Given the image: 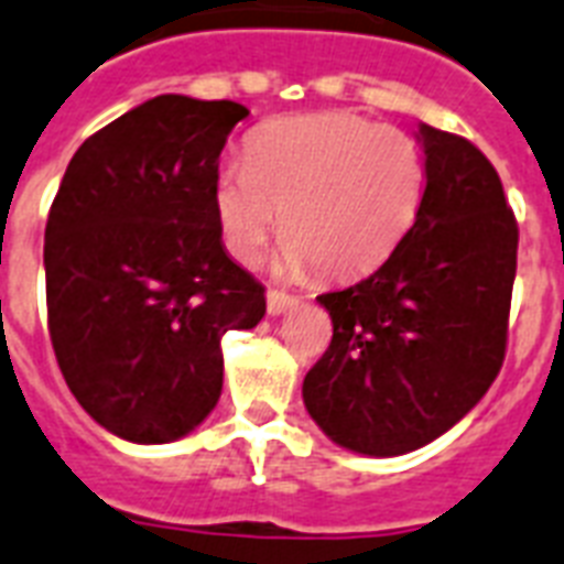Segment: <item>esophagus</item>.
I'll list each match as a JSON object with an SVG mask.
<instances>
[{
  "label": "esophagus",
  "instance_id": "esophagus-1",
  "mask_svg": "<svg viewBox=\"0 0 564 564\" xmlns=\"http://www.w3.org/2000/svg\"><path fill=\"white\" fill-rule=\"evenodd\" d=\"M291 305H296V296L285 294V291H268V314H285Z\"/></svg>",
  "mask_w": 564,
  "mask_h": 564
}]
</instances>
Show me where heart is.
<instances>
[{
  "instance_id": "heart-1",
  "label": "heart",
  "mask_w": 564,
  "mask_h": 564,
  "mask_svg": "<svg viewBox=\"0 0 564 564\" xmlns=\"http://www.w3.org/2000/svg\"><path fill=\"white\" fill-rule=\"evenodd\" d=\"M423 182L421 150L400 129L352 115L282 117L252 134L247 161L217 170L214 214L243 264L282 226L288 273L356 279L412 229Z\"/></svg>"
}]
</instances>
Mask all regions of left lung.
I'll list each match as a JSON object with an SVG mask.
<instances>
[{
    "label": "left lung",
    "instance_id": "8db88e82",
    "mask_svg": "<svg viewBox=\"0 0 564 564\" xmlns=\"http://www.w3.org/2000/svg\"><path fill=\"white\" fill-rule=\"evenodd\" d=\"M426 187L377 273L317 296L332 341L303 400L335 444L403 456L456 426L503 368L518 223L491 161L421 126Z\"/></svg>",
    "mask_w": 564,
    "mask_h": 564
}]
</instances>
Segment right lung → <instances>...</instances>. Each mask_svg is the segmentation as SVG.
<instances>
[{"label":"right lung","mask_w":564,"mask_h":564,"mask_svg":"<svg viewBox=\"0 0 564 564\" xmlns=\"http://www.w3.org/2000/svg\"><path fill=\"white\" fill-rule=\"evenodd\" d=\"M250 115L164 94L90 134L46 220V317L58 368L99 426L167 444L223 391L220 338L264 317V285L220 241L214 178Z\"/></svg>","instance_id":"right-lung-1"}]
</instances>
